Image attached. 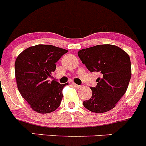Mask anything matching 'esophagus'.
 <instances>
[{
  "label": "esophagus",
  "instance_id": "obj_1",
  "mask_svg": "<svg viewBox=\"0 0 146 146\" xmlns=\"http://www.w3.org/2000/svg\"><path fill=\"white\" fill-rule=\"evenodd\" d=\"M73 84V86H74L75 87V88H82V86H80V85H77V84H74V83H73L72 84Z\"/></svg>",
  "mask_w": 146,
  "mask_h": 146
}]
</instances>
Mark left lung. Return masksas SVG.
Instances as JSON below:
<instances>
[{"instance_id": "obj_1", "label": "left lung", "mask_w": 146, "mask_h": 146, "mask_svg": "<svg viewBox=\"0 0 146 146\" xmlns=\"http://www.w3.org/2000/svg\"><path fill=\"white\" fill-rule=\"evenodd\" d=\"M78 56L91 72L101 74L96 87H91L92 96L83 102L84 106L96 113L114 108L127 91L131 76L129 55L114 45H97L84 48Z\"/></svg>"}]
</instances>
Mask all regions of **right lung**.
Wrapping results in <instances>:
<instances>
[{
    "label": "right lung",
    "instance_id": "right-lung-1",
    "mask_svg": "<svg viewBox=\"0 0 146 146\" xmlns=\"http://www.w3.org/2000/svg\"><path fill=\"white\" fill-rule=\"evenodd\" d=\"M65 49L39 44L22 51L15 63L18 90L31 109L41 114L50 113L59 108L62 89L67 84H59L48 78L56 68L55 63Z\"/></svg>",
    "mask_w": 146,
    "mask_h": 146
}]
</instances>
